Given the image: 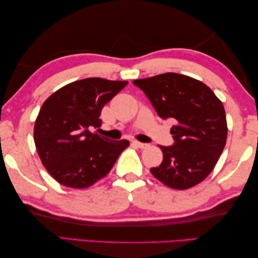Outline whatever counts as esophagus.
<instances>
[{
    "mask_svg": "<svg viewBox=\"0 0 258 258\" xmlns=\"http://www.w3.org/2000/svg\"><path fill=\"white\" fill-rule=\"evenodd\" d=\"M133 145L138 147V149H145V147L147 146V144H145V143H141V142H137V141H134Z\"/></svg>",
    "mask_w": 258,
    "mask_h": 258,
    "instance_id": "34e87169",
    "label": "esophagus"
}]
</instances>
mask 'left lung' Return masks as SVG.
Masks as SVG:
<instances>
[{
  "label": "left lung",
  "instance_id": "8db88e82",
  "mask_svg": "<svg viewBox=\"0 0 258 258\" xmlns=\"http://www.w3.org/2000/svg\"><path fill=\"white\" fill-rule=\"evenodd\" d=\"M161 119L175 122L171 146H160L163 160L151 172L167 186L186 189L201 183L224 150L227 124L222 101L199 80L177 73L135 80Z\"/></svg>",
  "mask_w": 258,
  "mask_h": 258
}]
</instances>
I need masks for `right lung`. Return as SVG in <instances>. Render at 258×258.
<instances>
[{
    "label": "right lung",
    "instance_id": "add662e5",
    "mask_svg": "<svg viewBox=\"0 0 258 258\" xmlns=\"http://www.w3.org/2000/svg\"><path fill=\"white\" fill-rule=\"evenodd\" d=\"M126 81L89 78L66 84L46 99L34 125V142L42 163L59 184L86 188L106 176L129 146L92 134L101 125V109Z\"/></svg>",
    "mask_w": 258,
    "mask_h": 258
}]
</instances>
